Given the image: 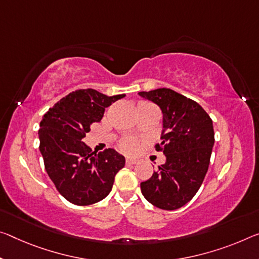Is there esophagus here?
I'll return each mask as SVG.
<instances>
[{
	"instance_id": "obj_1",
	"label": "esophagus",
	"mask_w": 259,
	"mask_h": 259,
	"mask_svg": "<svg viewBox=\"0 0 259 259\" xmlns=\"http://www.w3.org/2000/svg\"><path fill=\"white\" fill-rule=\"evenodd\" d=\"M138 161L136 159H130V158H128L125 160V165L126 166H131V165H136Z\"/></svg>"
}]
</instances>
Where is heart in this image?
I'll list each match as a JSON object with an SVG mask.
<instances>
[{
  "instance_id": "b5f03b06",
  "label": "heart",
  "mask_w": 259,
  "mask_h": 259,
  "mask_svg": "<svg viewBox=\"0 0 259 259\" xmlns=\"http://www.w3.org/2000/svg\"><path fill=\"white\" fill-rule=\"evenodd\" d=\"M118 147H120L122 152H124L126 154H134L139 149V142L133 137H124L118 143Z\"/></svg>"
}]
</instances>
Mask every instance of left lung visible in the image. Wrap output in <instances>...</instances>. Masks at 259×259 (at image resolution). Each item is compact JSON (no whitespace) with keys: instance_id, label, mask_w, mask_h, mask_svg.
<instances>
[{"instance_id":"obj_1","label":"left lung","mask_w":259,"mask_h":259,"mask_svg":"<svg viewBox=\"0 0 259 259\" xmlns=\"http://www.w3.org/2000/svg\"><path fill=\"white\" fill-rule=\"evenodd\" d=\"M138 94L161 109V143L155 150L166 155L159 170L141 183L142 194L154 206L176 210L192 199L207 173L214 145L213 123L202 106L170 89Z\"/></svg>"}]
</instances>
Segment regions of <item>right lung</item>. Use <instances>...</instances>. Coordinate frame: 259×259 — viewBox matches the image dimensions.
I'll return each instance as SVG.
<instances>
[{"mask_svg":"<svg viewBox=\"0 0 259 259\" xmlns=\"http://www.w3.org/2000/svg\"><path fill=\"white\" fill-rule=\"evenodd\" d=\"M108 97L93 89L77 90L49 108L40 122V152L45 169L57 191L79 206L100 202L113 188L125 159L113 149L92 152L83 142L105 108L124 98Z\"/></svg>","mask_w":259,"mask_h":259,"instance_id":"right-lung-1","label":"right lung"}]
</instances>
